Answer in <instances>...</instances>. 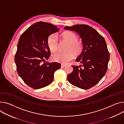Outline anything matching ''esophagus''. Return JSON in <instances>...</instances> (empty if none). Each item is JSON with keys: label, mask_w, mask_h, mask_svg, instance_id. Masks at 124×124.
Segmentation results:
<instances>
[{"label": "esophagus", "mask_w": 124, "mask_h": 124, "mask_svg": "<svg viewBox=\"0 0 124 124\" xmlns=\"http://www.w3.org/2000/svg\"><path fill=\"white\" fill-rule=\"evenodd\" d=\"M66 66L65 65H61V68H64V67H65Z\"/></svg>", "instance_id": "1"}]
</instances>
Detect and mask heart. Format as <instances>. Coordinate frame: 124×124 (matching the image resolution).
Here are the masks:
<instances>
[{"mask_svg":"<svg viewBox=\"0 0 124 124\" xmlns=\"http://www.w3.org/2000/svg\"><path fill=\"white\" fill-rule=\"evenodd\" d=\"M61 37L64 40L69 43L66 49L67 52L56 53L52 55L51 58L54 61L66 64L74 58V54L78 55L82 52L83 46L82 42L78 40V36L73 32H65L61 35ZM47 44L52 52L57 51L58 48V41L56 34L53 33L49 36Z\"/></svg>","mask_w":124,"mask_h":124,"instance_id":"b5f03b06","label":"heart"}]
</instances>
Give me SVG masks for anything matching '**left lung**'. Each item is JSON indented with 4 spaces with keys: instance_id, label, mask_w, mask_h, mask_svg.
I'll list each match as a JSON object with an SVG mask.
<instances>
[{
    "instance_id": "1",
    "label": "left lung",
    "mask_w": 124,
    "mask_h": 124,
    "mask_svg": "<svg viewBox=\"0 0 124 124\" xmlns=\"http://www.w3.org/2000/svg\"><path fill=\"white\" fill-rule=\"evenodd\" d=\"M75 31L82 38L83 51L76 61L82 64L72 66L73 71L67 76L69 82L83 89L96 85L106 74L110 54L104 38L93 28L86 25L65 27Z\"/></svg>"
}]
</instances>
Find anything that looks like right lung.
<instances>
[{"mask_svg":"<svg viewBox=\"0 0 124 124\" xmlns=\"http://www.w3.org/2000/svg\"><path fill=\"white\" fill-rule=\"evenodd\" d=\"M59 31L49 23L39 22L28 28L20 36L15 56L17 71L22 79L33 89L50 84L54 72L61 65L46 62L50 55L47 44L48 37Z\"/></svg>","mask_w":124,"mask_h":124,"instance_id":"obj_1","label":"right lung"}]
</instances>
